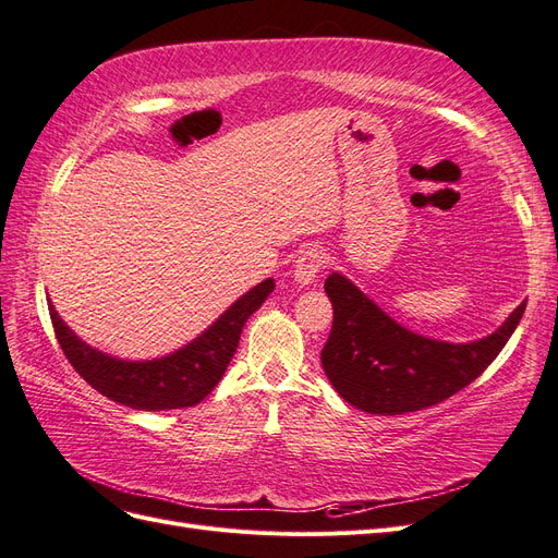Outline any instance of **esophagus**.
<instances>
[{"instance_id":"34e87169","label":"esophagus","mask_w":558,"mask_h":558,"mask_svg":"<svg viewBox=\"0 0 558 558\" xmlns=\"http://www.w3.org/2000/svg\"><path fill=\"white\" fill-rule=\"evenodd\" d=\"M326 267V253L320 248L310 246L307 251H302L298 260H295V269H293V279L298 286H310L316 281L320 269Z\"/></svg>"}]
</instances>
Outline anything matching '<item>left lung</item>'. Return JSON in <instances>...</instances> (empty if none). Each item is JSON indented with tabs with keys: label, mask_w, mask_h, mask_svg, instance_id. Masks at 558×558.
<instances>
[{
	"label": "left lung",
	"mask_w": 558,
	"mask_h": 558,
	"mask_svg": "<svg viewBox=\"0 0 558 558\" xmlns=\"http://www.w3.org/2000/svg\"><path fill=\"white\" fill-rule=\"evenodd\" d=\"M324 289L335 312L320 365L349 404L384 416L426 410L475 381L508 344L526 310L521 302L496 332L451 344L400 326L342 275L332 272Z\"/></svg>",
	"instance_id": "8db88e82"
}]
</instances>
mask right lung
I'll return each instance as SVG.
<instances>
[{
	"label": "right lung",
	"instance_id": "right-lung-1",
	"mask_svg": "<svg viewBox=\"0 0 558 558\" xmlns=\"http://www.w3.org/2000/svg\"><path fill=\"white\" fill-rule=\"evenodd\" d=\"M272 291L275 279L253 286L193 342L154 361H123L109 356V353L83 342L58 316L50 302L48 312L66 361L95 391L132 410L160 412L193 408L214 391L240 347V335L248 316Z\"/></svg>",
	"mask_w": 558,
	"mask_h": 558
}]
</instances>
